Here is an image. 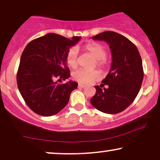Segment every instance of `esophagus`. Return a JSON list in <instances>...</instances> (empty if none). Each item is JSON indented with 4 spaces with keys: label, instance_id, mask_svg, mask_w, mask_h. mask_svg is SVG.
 <instances>
[{
    "label": "esophagus",
    "instance_id": "34e87169",
    "mask_svg": "<svg viewBox=\"0 0 160 160\" xmlns=\"http://www.w3.org/2000/svg\"><path fill=\"white\" fill-rule=\"evenodd\" d=\"M78 87H80V88H84V87H86V86L84 84H78Z\"/></svg>",
    "mask_w": 160,
    "mask_h": 160
}]
</instances>
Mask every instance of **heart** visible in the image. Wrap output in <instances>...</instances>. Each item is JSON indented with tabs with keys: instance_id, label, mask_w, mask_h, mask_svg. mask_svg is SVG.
I'll return each mask as SVG.
<instances>
[{
	"instance_id": "1",
	"label": "heart",
	"mask_w": 160,
	"mask_h": 160,
	"mask_svg": "<svg viewBox=\"0 0 160 160\" xmlns=\"http://www.w3.org/2000/svg\"><path fill=\"white\" fill-rule=\"evenodd\" d=\"M84 49L89 52L96 60V65L102 69L106 68L108 66L106 57L107 51L104 47L98 43H89L84 47ZM66 62L69 67L75 68L78 65V52L75 47L69 49L66 54ZM100 73L98 70L87 71L84 69H78L73 73V78L76 82L81 84L89 83L99 79Z\"/></svg>"
}]
</instances>
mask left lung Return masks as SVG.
<instances>
[{"label":"left lung","instance_id":"obj_1","mask_svg":"<svg viewBox=\"0 0 160 160\" xmlns=\"http://www.w3.org/2000/svg\"><path fill=\"white\" fill-rule=\"evenodd\" d=\"M109 45L112 63L106 77L102 81L107 89L95 86L92 105L101 112L115 114L128 108L136 98L143 78L142 59L134 43L121 34L105 31L92 37ZM104 84L103 85L104 86Z\"/></svg>","mask_w":160,"mask_h":160}]
</instances>
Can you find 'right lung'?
I'll return each mask as SVG.
<instances>
[{"mask_svg":"<svg viewBox=\"0 0 160 160\" xmlns=\"http://www.w3.org/2000/svg\"><path fill=\"white\" fill-rule=\"evenodd\" d=\"M80 39L48 33L25 47L17 71V86L26 104L37 114L50 117L60 112L68 102L71 92L77 88L76 82L58 84L55 80L71 76L66 54Z\"/></svg>","mask_w":160,"mask_h":160,"instance_id":"add662e5","label":"right lung"}]
</instances>
